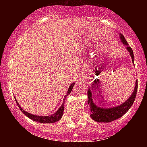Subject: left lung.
Instances as JSON below:
<instances>
[{
    "label": "left lung",
    "instance_id": "1",
    "mask_svg": "<svg viewBox=\"0 0 147 147\" xmlns=\"http://www.w3.org/2000/svg\"><path fill=\"white\" fill-rule=\"evenodd\" d=\"M120 37L121 39L122 42L125 44L126 45H127V50L129 51V54H130L132 61H133L134 55H133V51H132V49L129 46L127 40H125L123 35H121ZM96 81V80H95V82ZM92 88H89V89L88 90V103L90 106V112H91L90 117L94 121L98 122H110L122 117L131 107V106L134 102L135 99H136V93H137L138 90V80L136 81L134 91L132 92L131 96L122 105L117 106V107H111V108H101V107H98V106H96V105L93 102V99H92V97H93L92 96V91H93Z\"/></svg>",
    "mask_w": 147,
    "mask_h": 147
}]
</instances>
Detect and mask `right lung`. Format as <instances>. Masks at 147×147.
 <instances>
[{
    "instance_id": "obj_1",
    "label": "right lung",
    "mask_w": 147,
    "mask_h": 147,
    "mask_svg": "<svg viewBox=\"0 0 147 147\" xmlns=\"http://www.w3.org/2000/svg\"><path fill=\"white\" fill-rule=\"evenodd\" d=\"M74 83H72V84L70 85L69 88H68V90H67V93L65 96V98L67 95L71 93L73 88H74ZM15 101H16L17 104H18V106L19 107L20 110L22 111V113H23V114H25L27 117H28L29 119H32V120L35 121L40 122V123H42V124H50V123H54V122L59 121V119L62 117V115H63V111H64V102H63V104L62 105V106L58 109L57 111L54 114H53V115H50V116H39V115H32V114L26 112L25 110H23V109L20 107V105H18L16 99H15Z\"/></svg>"
}]
</instances>
